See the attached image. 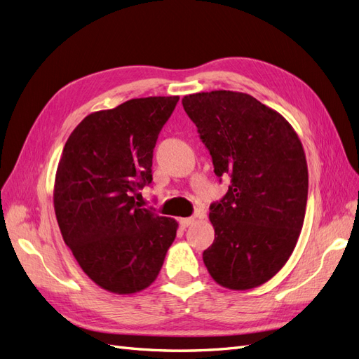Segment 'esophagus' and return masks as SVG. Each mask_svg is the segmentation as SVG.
Listing matches in <instances>:
<instances>
[{"instance_id":"34e87169","label":"esophagus","mask_w":359,"mask_h":359,"mask_svg":"<svg viewBox=\"0 0 359 359\" xmlns=\"http://www.w3.org/2000/svg\"><path fill=\"white\" fill-rule=\"evenodd\" d=\"M194 222H196V219H194V217H187V219H180V224H181L182 229H187V227L194 224Z\"/></svg>"}]
</instances>
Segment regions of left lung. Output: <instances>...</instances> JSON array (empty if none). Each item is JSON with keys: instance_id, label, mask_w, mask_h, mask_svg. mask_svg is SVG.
I'll use <instances>...</instances> for the list:
<instances>
[{"instance_id": "1", "label": "left lung", "mask_w": 359, "mask_h": 359, "mask_svg": "<svg viewBox=\"0 0 359 359\" xmlns=\"http://www.w3.org/2000/svg\"><path fill=\"white\" fill-rule=\"evenodd\" d=\"M182 106L215 175L231 177L210 208L215 238L203 264L223 287H257L285 266L302 229L309 169L301 140L283 115L245 93H196Z\"/></svg>"}]
</instances>
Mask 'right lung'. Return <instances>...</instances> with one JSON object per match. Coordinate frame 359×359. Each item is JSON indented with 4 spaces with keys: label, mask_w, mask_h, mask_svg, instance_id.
Masks as SVG:
<instances>
[{
    "label": "right lung",
    "mask_w": 359,
    "mask_h": 359,
    "mask_svg": "<svg viewBox=\"0 0 359 359\" xmlns=\"http://www.w3.org/2000/svg\"><path fill=\"white\" fill-rule=\"evenodd\" d=\"M178 95L142 97L86 115L64 145L53 184L57 222L97 286L132 295L154 283L178 223L140 208L153 149Z\"/></svg>",
    "instance_id": "right-lung-1"
}]
</instances>
